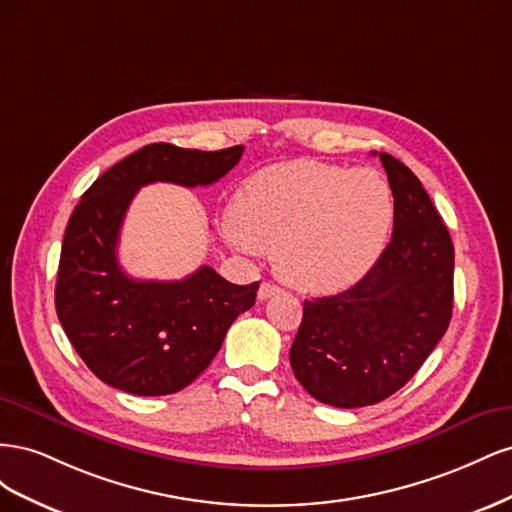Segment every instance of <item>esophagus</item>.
<instances>
[{"label": "esophagus", "mask_w": 512, "mask_h": 512, "mask_svg": "<svg viewBox=\"0 0 512 512\" xmlns=\"http://www.w3.org/2000/svg\"><path fill=\"white\" fill-rule=\"evenodd\" d=\"M280 292H282L280 286H275V284H271V282H262V284H260V290H258V299H260V301H267V299L275 297V294H280Z\"/></svg>", "instance_id": "obj_1"}]
</instances>
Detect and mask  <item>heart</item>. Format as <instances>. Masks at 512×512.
Listing matches in <instances>:
<instances>
[{
	"label": "heart",
	"instance_id": "1",
	"mask_svg": "<svg viewBox=\"0 0 512 512\" xmlns=\"http://www.w3.org/2000/svg\"><path fill=\"white\" fill-rule=\"evenodd\" d=\"M226 235L245 252L277 250L292 286L335 292L376 265L393 224V196L374 170L288 162L247 177Z\"/></svg>",
	"mask_w": 512,
	"mask_h": 512
}]
</instances>
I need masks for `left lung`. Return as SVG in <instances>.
Masks as SVG:
<instances>
[{
    "label": "left lung",
    "mask_w": 512,
    "mask_h": 512,
    "mask_svg": "<svg viewBox=\"0 0 512 512\" xmlns=\"http://www.w3.org/2000/svg\"><path fill=\"white\" fill-rule=\"evenodd\" d=\"M393 192V237L359 284L305 301L290 348L303 389L335 408L378 404L404 386L453 316L455 247L412 170L380 153Z\"/></svg>",
    "instance_id": "8db88e82"
}]
</instances>
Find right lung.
<instances>
[{
	"instance_id": "right-lung-1",
	"label": "right lung",
	"mask_w": 512,
	"mask_h": 512,
	"mask_svg": "<svg viewBox=\"0 0 512 512\" xmlns=\"http://www.w3.org/2000/svg\"><path fill=\"white\" fill-rule=\"evenodd\" d=\"M220 151L153 143L100 175L70 215L55 286L57 318L94 374L132 395H170L194 382L226 331L256 303L258 282L237 286L211 267L177 282L132 280L117 260L119 230L138 188L211 185L241 160Z\"/></svg>"
}]
</instances>
